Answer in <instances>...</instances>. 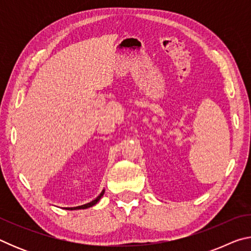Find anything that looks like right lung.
I'll use <instances>...</instances> for the list:
<instances>
[{"instance_id":"obj_1","label":"right lung","mask_w":251,"mask_h":251,"mask_svg":"<svg viewBox=\"0 0 251 251\" xmlns=\"http://www.w3.org/2000/svg\"><path fill=\"white\" fill-rule=\"evenodd\" d=\"M104 193H105V190H103V192H101V193L99 195V196H97V197L94 199V201H92L91 202H87V203H85V205L77 206V207H66L65 209H67V210H76V209H86V208L93 207V206L96 205V203L100 201V199L101 198V196H103Z\"/></svg>"}]
</instances>
